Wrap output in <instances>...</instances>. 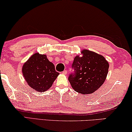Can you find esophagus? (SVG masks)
<instances>
[{
	"label": "esophagus",
	"instance_id": "1",
	"mask_svg": "<svg viewBox=\"0 0 132 132\" xmlns=\"http://www.w3.org/2000/svg\"><path fill=\"white\" fill-rule=\"evenodd\" d=\"M62 74H65V75H66L67 74V70H64V71H62Z\"/></svg>",
	"mask_w": 132,
	"mask_h": 132
}]
</instances>
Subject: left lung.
<instances>
[{
    "instance_id": "obj_1",
    "label": "left lung",
    "mask_w": 132,
    "mask_h": 132,
    "mask_svg": "<svg viewBox=\"0 0 132 132\" xmlns=\"http://www.w3.org/2000/svg\"><path fill=\"white\" fill-rule=\"evenodd\" d=\"M82 57H75L72 64L74 73L68 77L72 88L82 94H92L99 88L108 73L109 63L101 55L88 50L81 52Z\"/></svg>"
}]
</instances>
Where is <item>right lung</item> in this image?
<instances>
[{
	"instance_id": "right-lung-1",
	"label": "right lung",
	"mask_w": 132,
	"mask_h": 132,
	"mask_svg": "<svg viewBox=\"0 0 132 132\" xmlns=\"http://www.w3.org/2000/svg\"><path fill=\"white\" fill-rule=\"evenodd\" d=\"M22 72L29 85L38 92L48 89L60 74L46 55L37 53L31 55L23 65Z\"/></svg>"
}]
</instances>
